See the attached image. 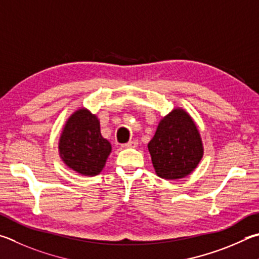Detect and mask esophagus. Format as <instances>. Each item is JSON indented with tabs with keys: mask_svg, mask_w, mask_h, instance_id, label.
<instances>
[{
	"mask_svg": "<svg viewBox=\"0 0 259 259\" xmlns=\"http://www.w3.org/2000/svg\"><path fill=\"white\" fill-rule=\"evenodd\" d=\"M137 145H138L137 140H131V142L122 145V147L123 148H135V147H137Z\"/></svg>",
	"mask_w": 259,
	"mask_h": 259,
	"instance_id": "obj_1",
	"label": "esophagus"
}]
</instances>
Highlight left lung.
<instances>
[{"label":"left lung","mask_w":259,"mask_h":259,"mask_svg":"<svg viewBox=\"0 0 259 259\" xmlns=\"http://www.w3.org/2000/svg\"><path fill=\"white\" fill-rule=\"evenodd\" d=\"M148 150L156 175L166 180L189 176L204 155L199 130L181 107L173 109L159 121Z\"/></svg>","instance_id":"left-lung-1"}]
</instances>
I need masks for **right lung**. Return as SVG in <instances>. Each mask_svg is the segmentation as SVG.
<instances>
[{
    "instance_id": "add662e5",
    "label": "right lung",
    "mask_w": 259,
    "mask_h": 259,
    "mask_svg": "<svg viewBox=\"0 0 259 259\" xmlns=\"http://www.w3.org/2000/svg\"><path fill=\"white\" fill-rule=\"evenodd\" d=\"M112 152L110 142L101 135L98 117L86 107L69 116L59 140V154L69 168L81 176L100 175Z\"/></svg>"
}]
</instances>
